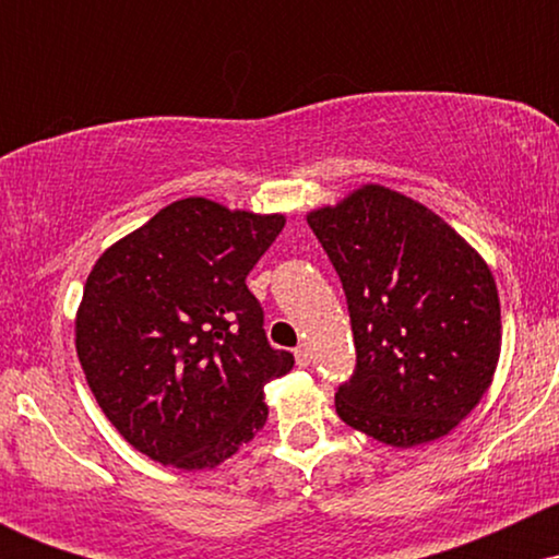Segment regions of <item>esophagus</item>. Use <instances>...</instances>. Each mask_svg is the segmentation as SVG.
<instances>
[{"instance_id": "obj_1", "label": "esophagus", "mask_w": 559, "mask_h": 559, "mask_svg": "<svg viewBox=\"0 0 559 559\" xmlns=\"http://www.w3.org/2000/svg\"><path fill=\"white\" fill-rule=\"evenodd\" d=\"M294 357H297L299 368H307V365H310V349H307L305 344L297 346V352H294Z\"/></svg>"}]
</instances>
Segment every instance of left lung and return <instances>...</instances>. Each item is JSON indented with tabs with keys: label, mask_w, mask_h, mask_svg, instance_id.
Listing matches in <instances>:
<instances>
[{
	"label": "left lung",
	"mask_w": 559,
	"mask_h": 559,
	"mask_svg": "<svg viewBox=\"0 0 559 559\" xmlns=\"http://www.w3.org/2000/svg\"><path fill=\"white\" fill-rule=\"evenodd\" d=\"M307 223L342 278L355 333L338 418L396 449L454 431L502 352L491 267L444 217L381 183L310 210Z\"/></svg>",
	"instance_id": "1"
}]
</instances>
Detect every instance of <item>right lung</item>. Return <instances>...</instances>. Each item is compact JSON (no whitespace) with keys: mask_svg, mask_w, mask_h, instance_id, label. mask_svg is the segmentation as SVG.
Returning <instances> with one entry per match:
<instances>
[{"mask_svg":"<svg viewBox=\"0 0 559 559\" xmlns=\"http://www.w3.org/2000/svg\"><path fill=\"white\" fill-rule=\"evenodd\" d=\"M284 226L186 197L94 262L75 352L107 420L155 463L213 471L265 426L262 389L294 357L267 344L247 275Z\"/></svg>","mask_w":559,"mask_h":559,"instance_id":"obj_1","label":"right lung"}]
</instances>
